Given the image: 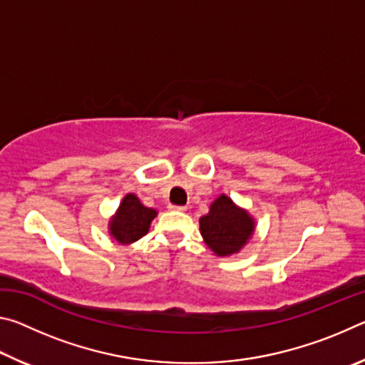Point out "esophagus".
<instances>
[{
	"label": "esophagus",
	"instance_id": "1",
	"mask_svg": "<svg viewBox=\"0 0 365 365\" xmlns=\"http://www.w3.org/2000/svg\"><path fill=\"white\" fill-rule=\"evenodd\" d=\"M169 209H170V211H180V212H183V211H187V206H177V205H169Z\"/></svg>",
	"mask_w": 365,
	"mask_h": 365
}]
</instances>
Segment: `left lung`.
<instances>
[{
    "mask_svg": "<svg viewBox=\"0 0 365 365\" xmlns=\"http://www.w3.org/2000/svg\"><path fill=\"white\" fill-rule=\"evenodd\" d=\"M200 227L206 245L215 255L230 256L243 248L252 235L255 222L230 197L222 195L212 202L209 214L201 217Z\"/></svg>",
    "mask_w": 365,
    "mask_h": 365,
    "instance_id": "8db88e82",
    "label": "left lung"
}]
</instances>
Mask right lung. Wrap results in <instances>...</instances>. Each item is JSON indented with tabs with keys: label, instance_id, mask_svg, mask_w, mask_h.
I'll use <instances>...</instances> for the list:
<instances>
[{
	"label": "right lung",
	"instance_id": "add662e5",
	"mask_svg": "<svg viewBox=\"0 0 365 365\" xmlns=\"http://www.w3.org/2000/svg\"><path fill=\"white\" fill-rule=\"evenodd\" d=\"M154 217H156L154 209L141 205L135 195H127L117 215L110 220V235L119 243H133L148 233Z\"/></svg>",
	"mask_w": 365,
	"mask_h": 365
}]
</instances>
